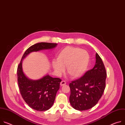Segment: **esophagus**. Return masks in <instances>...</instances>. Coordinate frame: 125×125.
I'll return each instance as SVG.
<instances>
[{
	"instance_id": "esophagus-1",
	"label": "esophagus",
	"mask_w": 125,
	"mask_h": 125,
	"mask_svg": "<svg viewBox=\"0 0 125 125\" xmlns=\"http://www.w3.org/2000/svg\"><path fill=\"white\" fill-rule=\"evenodd\" d=\"M66 81H62L61 82V83H60V86H64V85H66Z\"/></svg>"
}]
</instances>
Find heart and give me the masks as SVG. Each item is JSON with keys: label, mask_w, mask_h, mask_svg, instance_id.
Returning <instances> with one entry per match:
<instances>
[{"label": "heart", "mask_w": 125, "mask_h": 125, "mask_svg": "<svg viewBox=\"0 0 125 125\" xmlns=\"http://www.w3.org/2000/svg\"><path fill=\"white\" fill-rule=\"evenodd\" d=\"M52 61V67L57 75L66 72L70 77L76 79L81 77L86 71L90 60L88 53L84 50L75 47L67 46L61 49Z\"/></svg>", "instance_id": "obj_1"}]
</instances>
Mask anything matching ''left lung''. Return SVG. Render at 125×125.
Returning <instances> with one entry per match:
<instances>
[{"mask_svg":"<svg viewBox=\"0 0 125 125\" xmlns=\"http://www.w3.org/2000/svg\"><path fill=\"white\" fill-rule=\"evenodd\" d=\"M93 69L69 84L70 103L79 111L90 109L95 106L103 95L106 86L107 73L104 64L98 53Z\"/></svg>","mask_w":125,"mask_h":125,"instance_id":"obj_1","label":"left lung"}]
</instances>
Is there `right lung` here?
Returning <instances> with one entry per match:
<instances>
[{"label": "right lung", "mask_w": 125, "mask_h": 125, "mask_svg": "<svg viewBox=\"0 0 125 125\" xmlns=\"http://www.w3.org/2000/svg\"><path fill=\"white\" fill-rule=\"evenodd\" d=\"M57 44L47 42L36 43L28 48L21 58L17 67V81L21 95L28 105L38 111L49 109L53 105L61 80L46 75L38 80L27 77L22 70V60L30 53L51 49Z\"/></svg>", "instance_id": "add662e5"}]
</instances>
